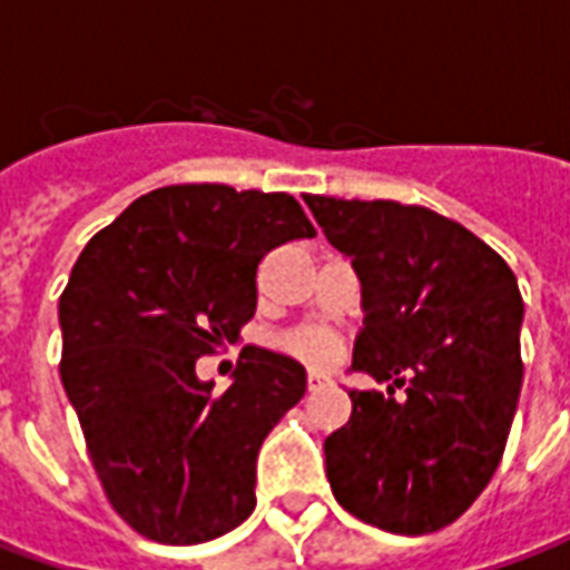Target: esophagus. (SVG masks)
<instances>
[{"label":"esophagus","mask_w":570,"mask_h":570,"mask_svg":"<svg viewBox=\"0 0 570 570\" xmlns=\"http://www.w3.org/2000/svg\"><path fill=\"white\" fill-rule=\"evenodd\" d=\"M305 382H308V391H317V387H323V384H330V382H333V379H330V375H323V372L311 370Z\"/></svg>","instance_id":"obj_1"}]
</instances>
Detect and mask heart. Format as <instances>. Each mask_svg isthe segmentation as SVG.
I'll use <instances>...</instances> for the list:
<instances>
[{"mask_svg":"<svg viewBox=\"0 0 570 570\" xmlns=\"http://www.w3.org/2000/svg\"><path fill=\"white\" fill-rule=\"evenodd\" d=\"M286 351L323 366V363H333L338 357V338L326 330H298L286 338Z\"/></svg>","mask_w":570,"mask_h":570,"instance_id":"1","label":"heart"}]
</instances>
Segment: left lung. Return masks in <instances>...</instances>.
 <instances>
[{"mask_svg":"<svg viewBox=\"0 0 570 570\" xmlns=\"http://www.w3.org/2000/svg\"><path fill=\"white\" fill-rule=\"evenodd\" d=\"M305 204L357 272L363 330L351 370L391 382L387 394L351 391V421L323 442L335 501L391 534L440 531L489 485L513 424L525 314L515 274L428 207L326 195Z\"/></svg>","mask_w":570,"mask_h":570,"instance_id":"1","label":"left lung"}]
</instances>
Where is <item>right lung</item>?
<instances>
[{"label": "right lung", "instance_id": "obj_1", "mask_svg": "<svg viewBox=\"0 0 570 570\" xmlns=\"http://www.w3.org/2000/svg\"><path fill=\"white\" fill-rule=\"evenodd\" d=\"M314 225L286 191L155 188L88 240L60 296V379L116 513L142 538L191 547L256 507L265 436L305 396L293 357L244 347L213 394L195 360L256 314V268Z\"/></svg>", "mask_w": 570, "mask_h": 570}]
</instances>
